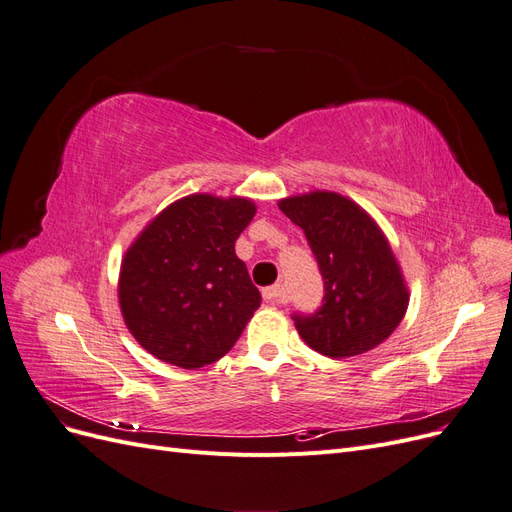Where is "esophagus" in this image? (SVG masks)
Returning a JSON list of instances; mask_svg holds the SVG:
<instances>
[{
    "mask_svg": "<svg viewBox=\"0 0 512 512\" xmlns=\"http://www.w3.org/2000/svg\"><path fill=\"white\" fill-rule=\"evenodd\" d=\"M262 297L267 303H284L286 301V288L282 284H275L262 290Z\"/></svg>",
    "mask_w": 512,
    "mask_h": 512,
    "instance_id": "esophagus-1",
    "label": "esophagus"
}]
</instances>
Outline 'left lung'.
Masks as SVG:
<instances>
[{"mask_svg": "<svg viewBox=\"0 0 512 512\" xmlns=\"http://www.w3.org/2000/svg\"><path fill=\"white\" fill-rule=\"evenodd\" d=\"M307 237L324 280L322 307L294 314L303 342L331 359L380 346L404 320L410 292L393 247L354 200L314 190L277 203Z\"/></svg>", "mask_w": 512, "mask_h": 512, "instance_id": "1", "label": "left lung"}]
</instances>
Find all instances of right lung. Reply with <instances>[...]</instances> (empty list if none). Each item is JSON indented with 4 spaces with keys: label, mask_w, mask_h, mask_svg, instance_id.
<instances>
[{
    "label": "right lung",
    "mask_w": 512,
    "mask_h": 512,
    "mask_svg": "<svg viewBox=\"0 0 512 512\" xmlns=\"http://www.w3.org/2000/svg\"><path fill=\"white\" fill-rule=\"evenodd\" d=\"M256 215L243 196L190 194L160 211L121 260L119 307L156 359L181 369L215 363L260 305L235 241Z\"/></svg>",
    "instance_id": "add662e5"
}]
</instances>
